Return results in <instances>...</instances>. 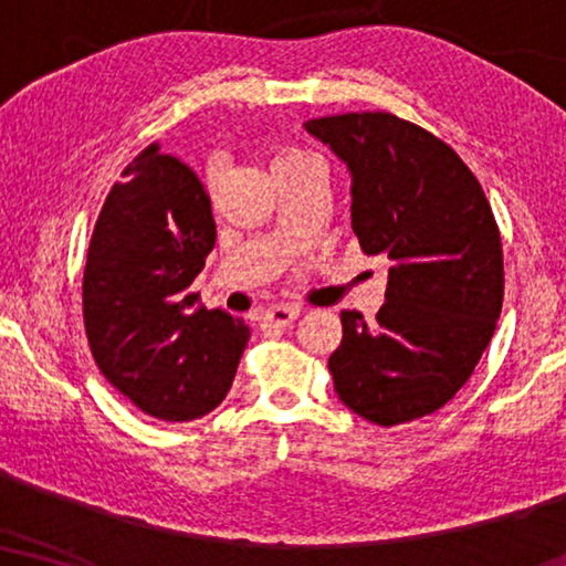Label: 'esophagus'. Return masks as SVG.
Here are the masks:
<instances>
[{
  "mask_svg": "<svg viewBox=\"0 0 566 566\" xmlns=\"http://www.w3.org/2000/svg\"><path fill=\"white\" fill-rule=\"evenodd\" d=\"M301 314V308L298 306H273V308H268L265 312V322H270V324H277V327H285V324H291L293 319H296V316Z\"/></svg>",
  "mask_w": 566,
  "mask_h": 566,
  "instance_id": "34e87169",
  "label": "esophagus"
}]
</instances>
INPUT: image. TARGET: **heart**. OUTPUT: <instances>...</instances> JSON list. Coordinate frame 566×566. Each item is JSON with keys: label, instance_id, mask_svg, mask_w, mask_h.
I'll use <instances>...</instances> for the list:
<instances>
[{"label": "heart", "instance_id": "b5f03b06", "mask_svg": "<svg viewBox=\"0 0 566 566\" xmlns=\"http://www.w3.org/2000/svg\"><path fill=\"white\" fill-rule=\"evenodd\" d=\"M293 169H322V161L312 151L298 149V146H283L270 159V175L293 172Z\"/></svg>", "mask_w": 566, "mask_h": 566}]
</instances>
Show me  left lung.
Here are the masks:
<instances>
[{
    "label": "left lung",
    "mask_w": 566,
    "mask_h": 566,
    "mask_svg": "<svg viewBox=\"0 0 566 566\" xmlns=\"http://www.w3.org/2000/svg\"><path fill=\"white\" fill-rule=\"evenodd\" d=\"M353 172V231L394 265L376 324L343 312L329 374L345 407L391 428L438 412L474 374L505 296L482 185L446 142L386 111L306 123Z\"/></svg>",
    "instance_id": "8db88e82"
}]
</instances>
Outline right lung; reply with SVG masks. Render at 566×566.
<instances>
[{
    "label": "right lung",
    "mask_w": 566,
    "mask_h": 566,
    "mask_svg": "<svg viewBox=\"0 0 566 566\" xmlns=\"http://www.w3.org/2000/svg\"><path fill=\"white\" fill-rule=\"evenodd\" d=\"M216 244L211 198L188 165L146 146L92 231L82 314L99 374L142 412L198 420L234 381L250 327L190 291Z\"/></svg>",
    "instance_id": "1"
}]
</instances>
